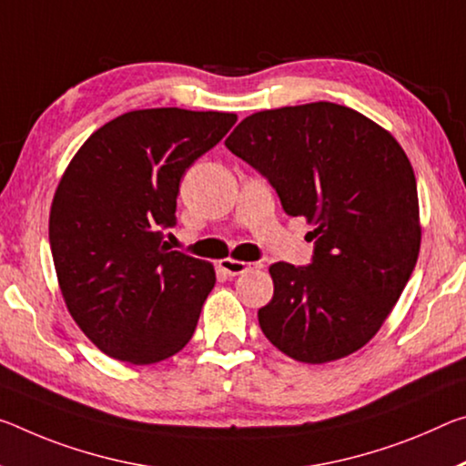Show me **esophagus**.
<instances>
[{"instance_id": "34e87169", "label": "esophagus", "mask_w": 466, "mask_h": 466, "mask_svg": "<svg viewBox=\"0 0 466 466\" xmlns=\"http://www.w3.org/2000/svg\"><path fill=\"white\" fill-rule=\"evenodd\" d=\"M219 269L228 273V276H240L248 269H261V263H247V261H236V259H221Z\"/></svg>"}]
</instances>
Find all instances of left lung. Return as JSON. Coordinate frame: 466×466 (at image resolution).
I'll return each mask as SVG.
<instances>
[{"mask_svg": "<svg viewBox=\"0 0 466 466\" xmlns=\"http://www.w3.org/2000/svg\"><path fill=\"white\" fill-rule=\"evenodd\" d=\"M292 218L313 224L307 268L273 263L265 338L300 363L338 360L371 339L400 299L420 247L417 180L398 140L329 101L265 109L226 138Z\"/></svg>", "mask_w": 466, "mask_h": 466, "instance_id": "8db88e82", "label": "left lung"}]
</instances>
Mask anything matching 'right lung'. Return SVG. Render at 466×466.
I'll use <instances>...</instances> for the list:
<instances>
[{
  "label": "right lung",
  "mask_w": 466,
  "mask_h": 466,
  "mask_svg": "<svg viewBox=\"0 0 466 466\" xmlns=\"http://www.w3.org/2000/svg\"><path fill=\"white\" fill-rule=\"evenodd\" d=\"M236 114L137 109L103 124L66 167L49 245L72 319L107 357L151 365L193 338L211 263L164 240L180 180L230 130Z\"/></svg>",
  "instance_id": "1"
}]
</instances>
